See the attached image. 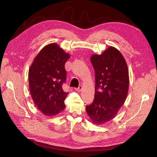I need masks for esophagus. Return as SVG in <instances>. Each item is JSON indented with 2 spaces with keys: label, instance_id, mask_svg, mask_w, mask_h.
Listing matches in <instances>:
<instances>
[{
  "label": "esophagus",
  "instance_id": "esophagus-1",
  "mask_svg": "<svg viewBox=\"0 0 157 157\" xmlns=\"http://www.w3.org/2000/svg\"><path fill=\"white\" fill-rule=\"evenodd\" d=\"M82 86L80 85V86H79L78 88H76V90L78 91V92H79V91H82Z\"/></svg>",
  "mask_w": 157,
  "mask_h": 157
}]
</instances>
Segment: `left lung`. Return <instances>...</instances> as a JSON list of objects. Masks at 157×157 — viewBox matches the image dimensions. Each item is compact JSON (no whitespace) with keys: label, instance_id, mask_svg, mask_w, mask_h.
<instances>
[{"label":"left lung","instance_id":"8db88e82","mask_svg":"<svg viewBox=\"0 0 157 157\" xmlns=\"http://www.w3.org/2000/svg\"><path fill=\"white\" fill-rule=\"evenodd\" d=\"M91 62L95 71L93 102L86 105L92 122L103 124L117 115L128 91V70L121 53L110 47L101 55H93Z\"/></svg>","mask_w":157,"mask_h":157}]
</instances>
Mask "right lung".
Here are the masks:
<instances>
[{"label": "right lung", "instance_id": "right-lung-1", "mask_svg": "<svg viewBox=\"0 0 157 157\" xmlns=\"http://www.w3.org/2000/svg\"><path fill=\"white\" fill-rule=\"evenodd\" d=\"M70 57L57 43H50L41 50L29 69L30 94L44 116H56L65 108L68 93L62 86L66 79L64 64Z\"/></svg>", "mask_w": 157, "mask_h": 157}]
</instances>
